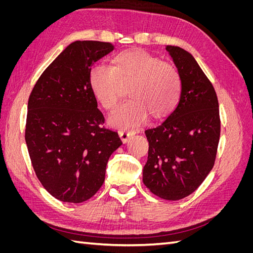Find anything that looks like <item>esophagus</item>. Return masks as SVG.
I'll use <instances>...</instances> for the list:
<instances>
[{
  "label": "esophagus",
  "mask_w": 253,
  "mask_h": 253,
  "mask_svg": "<svg viewBox=\"0 0 253 253\" xmlns=\"http://www.w3.org/2000/svg\"><path fill=\"white\" fill-rule=\"evenodd\" d=\"M131 135H132V133L128 131H124V129H122V131H119V137L122 140V142H126L129 137H131Z\"/></svg>",
  "instance_id": "1"
}]
</instances>
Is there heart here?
<instances>
[{"label": "heart", "mask_w": 253, "mask_h": 253, "mask_svg": "<svg viewBox=\"0 0 253 253\" xmlns=\"http://www.w3.org/2000/svg\"><path fill=\"white\" fill-rule=\"evenodd\" d=\"M88 82L105 110L116 106L122 85L129 83L127 94L132 98L109 117L110 125L119 128L140 126L149 112L155 118L167 116L177 104L181 88L179 74L174 66L141 49L118 53L111 66H93Z\"/></svg>", "instance_id": "1"}]
</instances>
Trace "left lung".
I'll return each mask as SVG.
<instances>
[{
    "label": "left lung",
    "instance_id": "1",
    "mask_svg": "<svg viewBox=\"0 0 253 253\" xmlns=\"http://www.w3.org/2000/svg\"><path fill=\"white\" fill-rule=\"evenodd\" d=\"M177 68V106L162 125L145 131L149 155L142 180L153 194L178 201L193 193L214 166L220 134L217 96L194 57L167 45Z\"/></svg>",
    "mask_w": 253,
    "mask_h": 253
}]
</instances>
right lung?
Here are the masks:
<instances>
[{
	"label": "right lung",
	"mask_w": 253,
	"mask_h": 253,
	"mask_svg": "<svg viewBox=\"0 0 253 253\" xmlns=\"http://www.w3.org/2000/svg\"><path fill=\"white\" fill-rule=\"evenodd\" d=\"M111 43L75 41L43 72L28 99L25 141L37 177L64 203L85 202L100 189L106 164L122 141L104 128L90 89L95 62Z\"/></svg>",
	"instance_id": "add662e5"
}]
</instances>
